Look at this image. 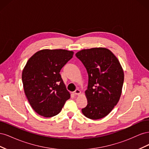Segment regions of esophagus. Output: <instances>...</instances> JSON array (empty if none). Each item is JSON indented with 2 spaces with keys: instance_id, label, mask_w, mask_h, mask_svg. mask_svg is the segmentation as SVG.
<instances>
[{
  "instance_id": "obj_1",
  "label": "esophagus",
  "mask_w": 149,
  "mask_h": 149,
  "mask_svg": "<svg viewBox=\"0 0 149 149\" xmlns=\"http://www.w3.org/2000/svg\"><path fill=\"white\" fill-rule=\"evenodd\" d=\"M81 91H80L79 89H76L75 91L73 92V94H75V95H79V94H81Z\"/></svg>"
}]
</instances>
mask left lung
I'll use <instances>...</instances> for the list:
<instances>
[{"instance_id":"8db88e82","label":"left lung","mask_w":149,"mask_h":149,"mask_svg":"<svg viewBox=\"0 0 149 149\" xmlns=\"http://www.w3.org/2000/svg\"><path fill=\"white\" fill-rule=\"evenodd\" d=\"M88 73L85 96L87 106L82 113L90 119H100L109 114L119 102L124 74L119 61L109 49H84L76 53Z\"/></svg>"}]
</instances>
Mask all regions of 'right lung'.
Wrapping results in <instances>:
<instances>
[{"label":"right lung","instance_id":"1","mask_svg":"<svg viewBox=\"0 0 149 149\" xmlns=\"http://www.w3.org/2000/svg\"><path fill=\"white\" fill-rule=\"evenodd\" d=\"M73 54L66 49H43L26 62L22 74L23 87L31 107L38 114L55 116L70 99L60 72Z\"/></svg>","mask_w":149,"mask_h":149}]
</instances>
